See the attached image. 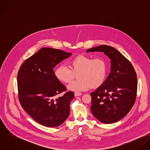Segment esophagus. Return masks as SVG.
<instances>
[{"mask_svg":"<svg viewBox=\"0 0 150 150\" xmlns=\"http://www.w3.org/2000/svg\"><path fill=\"white\" fill-rule=\"evenodd\" d=\"M82 94L81 93H80V92H75L74 93V96H81Z\"/></svg>","mask_w":150,"mask_h":150,"instance_id":"obj_1","label":"esophagus"}]
</instances>
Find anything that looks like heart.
Here are the masks:
<instances>
[{
    "label": "heart",
    "instance_id": "obj_1",
    "mask_svg": "<svg viewBox=\"0 0 150 150\" xmlns=\"http://www.w3.org/2000/svg\"><path fill=\"white\" fill-rule=\"evenodd\" d=\"M69 67L58 66L55 70L56 78L64 83H69L77 74V80L68 86L72 91L80 92L88 90L91 86L97 88L105 82L107 76V64L101 58H93L79 55L69 62Z\"/></svg>",
    "mask_w": 150,
    "mask_h": 150
}]
</instances>
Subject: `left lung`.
I'll return each instance as SVG.
<instances>
[{
  "label": "left lung",
  "mask_w": 150,
  "mask_h": 150,
  "mask_svg": "<svg viewBox=\"0 0 150 150\" xmlns=\"http://www.w3.org/2000/svg\"><path fill=\"white\" fill-rule=\"evenodd\" d=\"M104 52L111 59V71L103 84L91 93V110L101 122L115 123L128 113L135 102L137 75L131 63L112 47L101 45L86 50Z\"/></svg>",
  "instance_id": "8db88e82"
}]
</instances>
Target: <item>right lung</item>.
Returning a JSON list of instances; mask_svg holds the SVG:
<instances>
[{"label": "right lung", "instance_id": "right-lung-1", "mask_svg": "<svg viewBox=\"0 0 150 150\" xmlns=\"http://www.w3.org/2000/svg\"><path fill=\"white\" fill-rule=\"evenodd\" d=\"M71 53L44 47L28 58L17 75L18 98L23 110L36 122L47 127H57L68 118L71 91L66 90L55 77L53 69Z\"/></svg>", "mask_w": 150, "mask_h": 150}]
</instances>
